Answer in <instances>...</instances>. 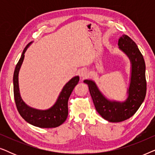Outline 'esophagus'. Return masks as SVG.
Listing matches in <instances>:
<instances>
[{
	"mask_svg": "<svg viewBox=\"0 0 155 155\" xmlns=\"http://www.w3.org/2000/svg\"><path fill=\"white\" fill-rule=\"evenodd\" d=\"M89 75H90V73H89V71L87 69H85V68L82 69L81 71H80V75L81 76L82 78H83L87 77Z\"/></svg>",
	"mask_w": 155,
	"mask_h": 155,
	"instance_id": "obj_1",
	"label": "esophagus"
}]
</instances>
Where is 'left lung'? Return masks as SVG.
Returning a JSON list of instances; mask_svg holds the SVG:
<instances>
[{
  "label": "left lung",
  "mask_w": 155,
  "mask_h": 155,
  "mask_svg": "<svg viewBox=\"0 0 155 155\" xmlns=\"http://www.w3.org/2000/svg\"><path fill=\"white\" fill-rule=\"evenodd\" d=\"M118 46L129 57L132 64L128 97L124 102L108 100L101 94L95 83L85 80L94 107L101 117L109 122L118 123L128 119L135 114L145 98L147 82L145 63L136 44L128 36L124 35L118 40Z\"/></svg>",
  "instance_id": "8db88e82"
}]
</instances>
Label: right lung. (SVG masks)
<instances>
[{"label":"right lung","mask_w":155,"mask_h":155,"mask_svg":"<svg viewBox=\"0 0 155 155\" xmlns=\"http://www.w3.org/2000/svg\"><path fill=\"white\" fill-rule=\"evenodd\" d=\"M29 44H27L17 63L13 75L14 98L18 111L20 116L33 126L39 128H56L65 122L68 114V102L73 89L79 82V77L76 76L70 80L63 88L56 104L48 110L40 111L29 107L21 98L18 85V73L23 62L25 53Z\"/></svg>","instance_id":"1"}]
</instances>
